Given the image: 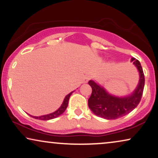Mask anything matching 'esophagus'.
I'll use <instances>...</instances> for the list:
<instances>
[{"mask_svg": "<svg viewBox=\"0 0 158 158\" xmlns=\"http://www.w3.org/2000/svg\"><path fill=\"white\" fill-rule=\"evenodd\" d=\"M89 79H90V76H89V75H86V76L84 77L83 83H87Z\"/></svg>", "mask_w": 158, "mask_h": 158, "instance_id": "1", "label": "esophagus"}]
</instances>
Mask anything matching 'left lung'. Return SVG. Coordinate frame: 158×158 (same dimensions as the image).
<instances>
[{
  "instance_id": "left-lung-1",
  "label": "left lung",
  "mask_w": 158,
  "mask_h": 158,
  "mask_svg": "<svg viewBox=\"0 0 158 158\" xmlns=\"http://www.w3.org/2000/svg\"><path fill=\"white\" fill-rule=\"evenodd\" d=\"M131 61L136 66L139 79L135 89L127 96L118 97L110 94L94 80L88 82L92 89L88 105L95 115L106 119H116L129 114L139 104L145 86V76L138 60L132 58Z\"/></svg>"
}]
</instances>
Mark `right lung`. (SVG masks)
<instances>
[{
    "label": "right lung",
    "instance_id": "1",
    "mask_svg": "<svg viewBox=\"0 0 158 158\" xmlns=\"http://www.w3.org/2000/svg\"><path fill=\"white\" fill-rule=\"evenodd\" d=\"M74 92H70L69 94L66 95L65 97V98H64L63 102H62L61 105L60 107L57 110L55 111V112H52V113H50V114H44V115H41V116H32V115H30L31 117H34V118L36 119H41V120H49V119H54L56 118V117H58L60 115L63 114V113L65 112L66 107H67L68 106V103H69V97L71 95H72V93Z\"/></svg>",
    "mask_w": 158,
    "mask_h": 158
}]
</instances>
